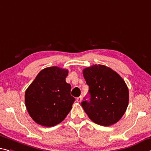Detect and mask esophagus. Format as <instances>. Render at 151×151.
I'll return each mask as SVG.
<instances>
[{
    "instance_id": "esophagus-1",
    "label": "esophagus",
    "mask_w": 151,
    "mask_h": 151,
    "mask_svg": "<svg viewBox=\"0 0 151 151\" xmlns=\"http://www.w3.org/2000/svg\"><path fill=\"white\" fill-rule=\"evenodd\" d=\"M81 101H82V96H80L76 98V101L80 103Z\"/></svg>"
}]
</instances>
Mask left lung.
<instances>
[{"instance_id":"obj_1","label":"left lung","mask_w":151,"mask_h":151,"mask_svg":"<svg viewBox=\"0 0 151 151\" xmlns=\"http://www.w3.org/2000/svg\"><path fill=\"white\" fill-rule=\"evenodd\" d=\"M83 73L88 85L90 101H83L81 106L88 118L104 126L118 122L129 101L125 81L116 72L101 64L87 67Z\"/></svg>"}]
</instances>
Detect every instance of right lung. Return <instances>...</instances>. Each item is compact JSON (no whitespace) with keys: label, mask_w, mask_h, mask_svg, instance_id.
<instances>
[{"label":"right lung","mask_w":151,"mask_h":151,"mask_svg":"<svg viewBox=\"0 0 151 151\" xmlns=\"http://www.w3.org/2000/svg\"><path fill=\"white\" fill-rule=\"evenodd\" d=\"M68 70L58 66L47 67L38 73L25 93L29 114L40 125L51 127L63 122L75 99L71 86L66 82Z\"/></svg>","instance_id":"add662e5"}]
</instances>
